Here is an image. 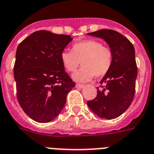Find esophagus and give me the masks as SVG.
<instances>
[{
    "instance_id": "34e87169",
    "label": "esophagus",
    "mask_w": 154,
    "mask_h": 154,
    "mask_svg": "<svg viewBox=\"0 0 154 154\" xmlns=\"http://www.w3.org/2000/svg\"><path fill=\"white\" fill-rule=\"evenodd\" d=\"M75 87L77 88H80V89H81V88H84V87H85V85H81V84H77Z\"/></svg>"
}]
</instances>
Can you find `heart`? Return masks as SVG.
I'll return each instance as SVG.
<instances>
[{"label":"heart","mask_w":154,"mask_h":154,"mask_svg":"<svg viewBox=\"0 0 154 154\" xmlns=\"http://www.w3.org/2000/svg\"><path fill=\"white\" fill-rule=\"evenodd\" d=\"M60 60L68 72L75 71L81 62L82 67L73 73V79L87 82L94 76L101 77L109 72L112 63V53L97 40L87 39L73 44L72 52H62Z\"/></svg>","instance_id":"1"}]
</instances>
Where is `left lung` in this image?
I'll list each match as a JSON object with an SVG mask.
<instances>
[{
  "mask_svg": "<svg viewBox=\"0 0 154 154\" xmlns=\"http://www.w3.org/2000/svg\"><path fill=\"white\" fill-rule=\"evenodd\" d=\"M88 35L107 42L112 53V63L100 81L104 85L103 89L97 90V97L87 105L98 117L113 119L128 109L134 97L137 77L134 46L124 35L112 29H101Z\"/></svg>",
  "mask_w": 154,
  "mask_h": 154,
  "instance_id": "obj_1",
  "label": "left lung"
}]
</instances>
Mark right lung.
Instances as JSON below:
<instances>
[{
    "label": "right lung",
    "instance_id": "1",
    "mask_svg": "<svg viewBox=\"0 0 154 154\" xmlns=\"http://www.w3.org/2000/svg\"><path fill=\"white\" fill-rule=\"evenodd\" d=\"M73 38L45 30L35 32L18 45L14 66L17 97L27 116L38 122L57 117L75 86L60 54Z\"/></svg>",
    "mask_w": 154,
    "mask_h": 154
}]
</instances>
